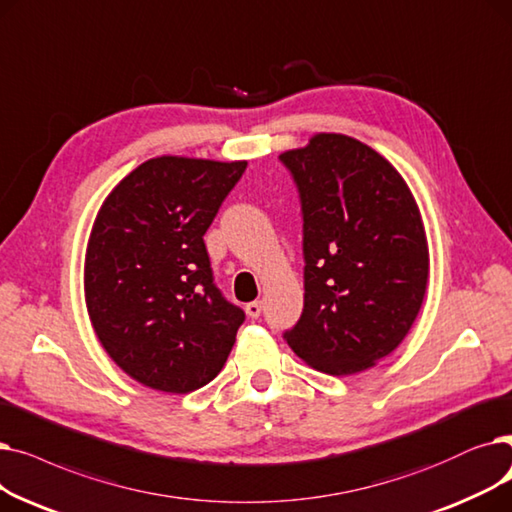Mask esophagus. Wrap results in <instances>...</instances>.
<instances>
[{
  "label": "esophagus",
  "mask_w": 512,
  "mask_h": 512,
  "mask_svg": "<svg viewBox=\"0 0 512 512\" xmlns=\"http://www.w3.org/2000/svg\"><path fill=\"white\" fill-rule=\"evenodd\" d=\"M246 312H248L250 319H258L260 312H262V304H260V302H250V304L246 306Z\"/></svg>",
  "instance_id": "obj_1"
}]
</instances>
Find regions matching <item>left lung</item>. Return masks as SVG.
I'll list each match as a JSON object with an SVG mask.
<instances>
[{"mask_svg":"<svg viewBox=\"0 0 512 512\" xmlns=\"http://www.w3.org/2000/svg\"><path fill=\"white\" fill-rule=\"evenodd\" d=\"M304 214V310L285 333L308 367L346 377L392 354L423 306L429 246L419 204L379 152L342 133L287 150Z\"/></svg>","mask_w":512,"mask_h":512,"instance_id":"left-lung-1","label":"left lung"}]
</instances>
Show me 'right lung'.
<instances>
[{"label": "right lung", "instance_id": "obj_1", "mask_svg": "<svg viewBox=\"0 0 512 512\" xmlns=\"http://www.w3.org/2000/svg\"><path fill=\"white\" fill-rule=\"evenodd\" d=\"M246 160H145L97 210L85 250V304L108 356L137 383L189 394L229 358L243 310L212 283L204 233Z\"/></svg>", "mask_w": 512, "mask_h": 512}]
</instances>
